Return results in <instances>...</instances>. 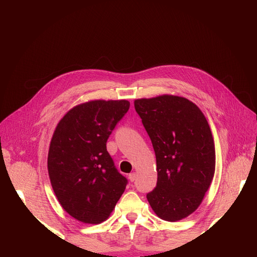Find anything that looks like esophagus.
Returning <instances> with one entry per match:
<instances>
[{
    "mask_svg": "<svg viewBox=\"0 0 257 257\" xmlns=\"http://www.w3.org/2000/svg\"><path fill=\"white\" fill-rule=\"evenodd\" d=\"M136 177H137L136 173H132V174H130V175H128V179H130V181H131V182H134V181L136 180Z\"/></svg>",
    "mask_w": 257,
    "mask_h": 257,
    "instance_id": "obj_1",
    "label": "esophagus"
}]
</instances>
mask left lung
I'll list each match as a JSON object with an SVG mask.
<instances>
[{"instance_id": "1", "label": "left lung", "mask_w": 257, "mask_h": 257, "mask_svg": "<svg viewBox=\"0 0 257 257\" xmlns=\"http://www.w3.org/2000/svg\"><path fill=\"white\" fill-rule=\"evenodd\" d=\"M134 106L157 158L158 182L147 199L161 219L182 220L198 208L214 176L215 149L208 121L181 96L139 98Z\"/></svg>"}]
</instances>
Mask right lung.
I'll return each instance as SVG.
<instances>
[{
    "mask_svg": "<svg viewBox=\"0 0 257 257\" xmlns=\"http://www.w3.org/2000/svg\"><path fill=\"white\" fill-rule=\"evenodd\" d=\"M130 108L126 99L90 100L60 120L48 152V174L65 211L82 223L108 219L127 184L106 143Z\"/></svg>",
    "mask_w": 257,
    "mask_h": 257,
    "instance_id": "right-lung-1",
    "label": "right lung"
}]
</instances>
